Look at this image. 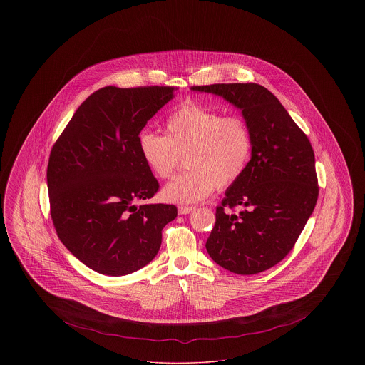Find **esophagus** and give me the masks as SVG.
<instances>
[{"mask_svg": "<svg viewBox=\"0 0 365 365\" xmlns=\"http://www.w3.org/2000/svg\"><path fill=\"white\" fill-rule=\"evenodd\" d=\"M194 210V207H179L178 208V213L179 215H187Z\"/></svg>", "mask_w": 365, "mask_h": 365, "instance_id": "1", "label": "esophagus"}]
</instances>
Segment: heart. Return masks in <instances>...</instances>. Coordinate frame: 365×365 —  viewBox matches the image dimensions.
Wrapping results in <instances>:
<instances>
[{"mask_svg": "<svg viewBox=\"0 0 365 365\" xmlns=\"http://www.w3.org/2000/svg\"><path fill=\"white\" fill-rule=\"evenodd\" d=\"M138 148L148 168L161 179L171 178L180 156H186L189 171L161 194L168 202L194 204L215 187L227 189L241 179L252 156V135L242 119L187 103L167 119L165 135L142 131Z\"/></svg>", "mask_w": 365, "mask_h": 365, "instance_id": "1", "label": "heart"}]
</instances>
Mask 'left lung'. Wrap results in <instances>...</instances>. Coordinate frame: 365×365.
<instances>
[{
	"instance_id": "obj_1",
	"label": "left lung",
	"mask_w": 365,
	"mask_h": 365,
	"mask_svg": "<svg viewBox=\"0 0 365 365\" xmlns=\"http://www.w3.org/2000/svg\"><path fill=\"white\" fill-rule=\"evenodd\" d=\"M241 110L252 135V156L230 186L207 241L212 260L240 275L269 269L293 249L312 215L319 187L309 139L278 98L256 83L192 86ZM242 206L238 214L227 208Z\"/></svg>"
}]
</instances>
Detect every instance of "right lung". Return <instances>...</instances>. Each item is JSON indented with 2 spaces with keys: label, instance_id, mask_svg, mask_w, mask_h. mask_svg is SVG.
<instances>
[{
  "label": "right lung",
  "instance_id": "obj_1",
  "mask_svg": "<svg viewBox=\"0 0 365 365\" xmlns=\"http://www.w3.org/2000/svg\"><path fill=\"white\" fill-rule=\"evenodd\" d=\"M174 97L175 87L100 88L53 146L46 173L53 225L71 253L98 274L123 277L149 264L178 215L175 205H137L158 190L139 153V133Z\"/></svg>",
  "mask_w": 365,
  "mask_h": 365
}]
</instances>
